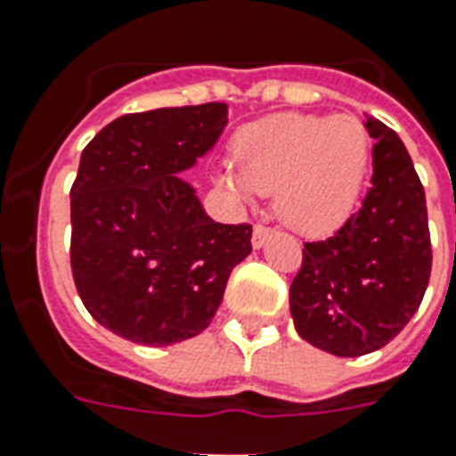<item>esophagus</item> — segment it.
I'll list each match as a JSON object with an SVG mask.
<instances>
[{
	"instance_id": "1",
	"label": "esophagus",
	"mask_w": 456,
	"mask_h": 456,
	"mask_svg": "<svg viewBox=\"0 0 456 456\" xmlns=\"http://www.w3.org/2000/svg\"><path fill=\"white\" fill-rule=\"evenodd\" d=\"M269 236H272V229L265 227V224H255V229H253V248H262V246H265Z\"/></svg>"
}]
</instances>
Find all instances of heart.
<instances>
[{"label": "heart", "instance_id": "obj_1", "mask_svg": "<svg viewBox=\"0 0 456 456\" xmlns=\"http://www.w3.org/2000/svg\"><path fill=\"white\" fill-rule=\"evenodd\" d=\"M236 168L217 183L239 199L276 194V216L299 234H328L349 220L370 168V138L356 117L279 114L240 128Z\"/></svg>", "mask_w": 456, "mask_h": 456}]
</instances>
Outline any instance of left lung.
Here are the masks:
<instances>
[{"label": "left lung", "instance_id": "left-lung-1", "mask_svg": "<svg viewBox=\"0 0 456 456\" xmlns=\"http://www.w3.org/2000/svg\"><path fill=\"white\" fill-rule=\"evenodd\" d=\"M372 184L330 239L305 243L290 283L299 337L335 356L382 349L419 309L431 276L427 196L398 133L365 121Z\"/></svg>", "mask_w": 456, "mask_h": 456}]
</instances>
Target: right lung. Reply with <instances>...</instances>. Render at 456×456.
<instances>
[{"mask_svg": "<svg viewBox=\"0 0 456 456\" xmlns=\"http://www.w3.org/2000/svg\"><path fill=\"white\" fill-rule=\"evenodd\" d=\"M227 105L124 114L86 144L72 184L74 286L114 335L168 346L206 330L250 224L210 220L177 173L216 147Z\"/></svg>", "mask_w": 456, "mask_h": 456, "instance_id": "add662e5", "label": "right lung"}]
</instances>
